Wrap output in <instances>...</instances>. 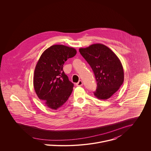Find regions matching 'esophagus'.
I'll list each match as a JSON object with an SVG mask.
<instances>
[{"label": "esophagus", "mask_w": 151, "mask_h": 151, "mask_svg": "<svg viewBox=\"0 0 151 151\" xmlns=\"http://www.w3.org/2000/svg\"><path fill=\"white\" fill-rule=\"evenodd\" d=\"M83 86V81L81 80H80L76 84V86Z\"/></svg>", "instance_id": "34e87169"}]
</instances>
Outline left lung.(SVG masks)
Wrapping results in <instances>:
<instances>
[{"mask_svg": "<svg viewBox=\"0 0 151 151\" xmlns=\"http://www.w3.org/2000/svg\"><path fill=\"white\" fill-rule=\"evenodd\" d=\"M79 51L95 74L97 82L95 96L101 100L108 99L119 90L124 81L120 60L110 49L101 43L80 48Z\"/></svg>", "mask_w": 151, "mask_h": 151, "instance_id": "1", "label": "left lung"}]
</instances>
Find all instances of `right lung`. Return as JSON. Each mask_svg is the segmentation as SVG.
<instances>
[{
  "mask_svg": "<svg viewBox=\"0 0 151 151\" xmlns=\"http://www.w3.org/2000/svg\"><path fill=\"white\" fill-rule=\"evenodd\" d=\"M76 53L73 47L55 45L46 49L38 61L34 87L39 99L48 108L57 110L70 96L74 84L65 74L63 67L65 62Z\"/></svg>",
  "mask_w": 151,
  "mask_h": 151,
  "instance_id": "add662e5",
  "label": "right lung"
}]
</instances>
